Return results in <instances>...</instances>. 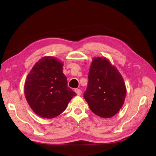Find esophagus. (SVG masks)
Here are the masks:
<instances>
[{"label":"esophagus","instance_id":"34e87169","mask_svg":"<svg viewBox=\"0 0 156 156\" xmlns=\"http://www.w3.org/2000/svg\"><path fill=\"white\" fill-rule=\"evenodd\" d=\"M75 92H76V94H77V96H81V90H80V89L76 88V89L75 90Z\"/></svg>","mask_w":156,"mask_h":156}]
</instances>
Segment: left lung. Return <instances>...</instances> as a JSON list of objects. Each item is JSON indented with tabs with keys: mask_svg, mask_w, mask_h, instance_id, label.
Instances as JSON below:
<instances>
[{
	"mask_svg": "<svg viewBox=\"0 0 156 156\" xmlns=\"http://www.w3.org/2000/svg\"><path fill=\"white\" fill-rule=\"evenodd\" d=\"M84 94L90 110L101 118L115 115L124 105L126 87L119 70L105 57L94 58Z\"/></svg>",
	"mask_w": 156,
	"mask_h": 156,
	"instance_id": "1",
	"label": "left lung"
}]
</instances>
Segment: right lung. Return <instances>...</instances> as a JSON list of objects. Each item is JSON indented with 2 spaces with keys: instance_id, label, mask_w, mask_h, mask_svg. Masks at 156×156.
Wrapping results in <instances>:
<instances>
[{
  "instance_id": "1",
  "label": "right lung",
  "mask_w": 156,
  "mask_h": 156,
  "mask_svg": "<svg viewBox=\"0 0 156 156\" xmlns=\"http://www.w3.org/2000/svg\"><path fill=\"white\" fill-rule=\"evenodd\" d=\"M63 64L52 56H44L28 74L24 87L26 100L37 115L53 119L63 112L77 95L67 85Z\"/></svg>"
}]
</instances>
